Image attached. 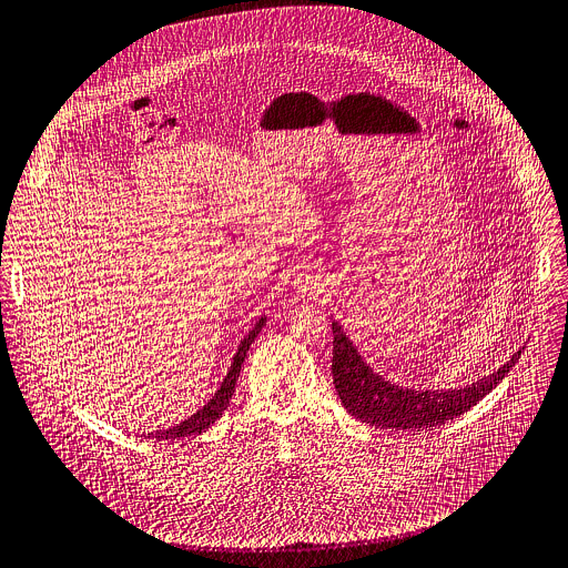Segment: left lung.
<instances>
[{
	"label": "left lung",
	"instance_id": "8db88e82",
	"mask_svg": "<svg viewBox=\"0 0 568 568\" xmlns=\"http://www.w3.org/2000/svg\"><path fill=\"white\" fill-rule=\"evenodd\" d=\"M521 348L491 374L448 389L403 387L378 372L359 355L344 326L333 320V385L351 417L376 428L422 430L442 426L483 400L519 363Z\"/></svg>",
	"mask_w": 568,
	"mask_h": 568
}]
</instances>
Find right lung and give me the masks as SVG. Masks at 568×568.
<instances>
[{
    "label": "right lung",
    "mask_w": 568,
    "mask_h": 568,
    "mask_svg": "<svg viewBox=\"0 0 568 568\" xmlns=\"http://www.w3.org/2000/svg\"><path fill=\"white\" fill-rule=\"evenodd\" d=\"M265 322H267V317L263 315L261 320L255 322V326L248 331V335L240 342V346H237V351H235V355H233V359H231V367H229V372H226L222 385L217 387V392L213 394V398H211L209 403H205L203 407H199V409L194 412V415H190L185 422H181V424H176V426H172V428H168V430L146 433L144 437H151V439H181V437H190V435H199V433H203V430H209V428L224 415V409L229 407L231 396H233V392H235V383H237V378H240L242 363H244V357H246V351H248L251 342L257 337V333L263 331Z\"/></svg>",
    "instance_id": "right-lung-1"
}]
</instances>
